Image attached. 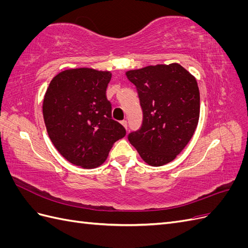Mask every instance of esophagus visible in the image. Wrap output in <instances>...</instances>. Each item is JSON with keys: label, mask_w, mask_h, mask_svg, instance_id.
<instances>
[{"label": "esophagus", "mask_w": 248, "mask_h": 248, "mask_svg": "<svg viewBox=\"0 0 248 248\" xmlns=\"http://www.w3.org/2000/svg\"><path fill=\"white\" fill-rule=\"evenodd\" d=\"M121 124H122V125L125 127V128L127 129V121H126V120H123V121L121 122Z\"/></svg>", "instance_id": "34e87169"}]
</instances>
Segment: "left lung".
<instances>
[{
  "label": "left lung",
  "instance_id": "8db88e82",
  "mask_svg": "<svg viewBox=\"0 0 248 248\" xmlns=\"http://www.w3.org/2000/svg\"><path fill=\"white\" fill-rule=\"evenodd\" d=\"M142 110L140 128L128 140L141 159L160 167L176 158L191 140L200 117L196 78L181 65L147 66L126 72Z\"/></svg>",
  "mask_w": 248,
  "mask_h": 248
}]
</instances>
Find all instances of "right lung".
<instances>
[{
  "instance_id": "obj_1",
  "label": "right lung",
  "mask_w": 248,
  "mask_h": 248,
  "mask_svg": "<svg viewBox=\"0 0 248 248\" xmlns=\"http://www.w3.org/2000/svg\"><path fill=\"white\" fill-rule=\"evenodd\" d=\"M109 71L68 69L51 79L43 99L48 137L65 159L84 169L99 167L126 130L111 119Z\"/></svg>"
}]
</instances>
